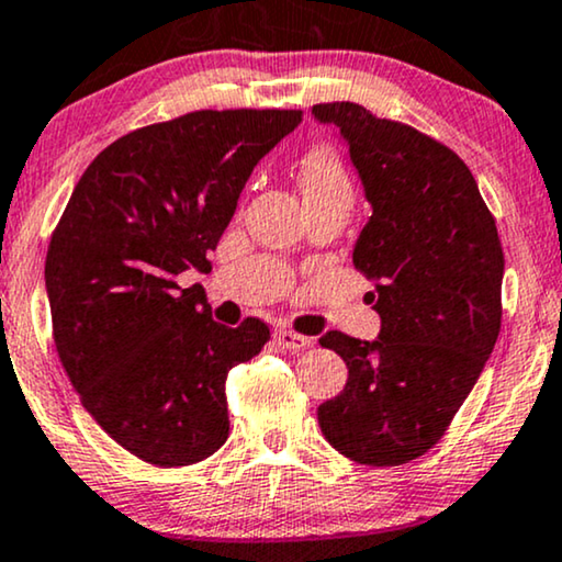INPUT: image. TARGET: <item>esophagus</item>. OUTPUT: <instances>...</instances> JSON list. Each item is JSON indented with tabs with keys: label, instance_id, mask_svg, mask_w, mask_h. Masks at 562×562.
Segmentation results:
<instances>
[{
	"label": "esophagus",
	"instance_id": "34e87169",
	"mask_svg": "<svg viewBox=\"0 0 562 562\" xmlns=\"http://www.w3.org/2000/svg\"><path fill=\"white\" fill-rule=\"evenodd\" d=\"M274 337H277V342H280L282 350H293V352L305 350V347L314 345V339L311 337H303V334L290 331V329H277Z\"/></svg>",
	"mask_w": 562,
	"mask_h": 562
}]
</instances>
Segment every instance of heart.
Masks as SVG:
<instances>
[{
	"label": "heart",
	"instance_id": "1",
	"mask_svg": "<svg viewBox=\"0 0 562 562\" xmlns=\"http://www.w3.org/2000/svg\"><path fill=\"white\" fill-rule=\"evenodd\" d=\"M301 187L305 196H314L334 189H350V183L334 153L316 147L301 162Z\"/></svg>",
	"mask_w": 562,
	"mask_h": 562
}]
</instances>
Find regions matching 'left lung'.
I'll list each match as a JSON object with an SVG mask.
<instances>
[{
    "mask_svg": "<svg viewBox=\"0 0 562 562\" xmlns=\"http://www.w3.org/2000/svg\"><path fill=\"white\" fill-rule=\"evenodd\" d=\"M337 126L373 215L352 265L379 282L375 339L326 331L347 383L318 407L324 438L347 459L396 467L438 443L470 396L501 331L503 248L472 170L457 153L363 105L318 103Z\"/></svg>",
    "mask_w": 562,
    "mask_h": 562,
    "instance_id": "1",
    "label": "left lung"
}]
</instances>
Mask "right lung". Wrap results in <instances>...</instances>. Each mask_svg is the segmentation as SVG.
<instances>
[{"label":"right lung","instance_id":"right-lung-1","mask_svg":"<svg viewBox=\"0 0 562 562\" xmlns=\"http://www.w3.org/2000/svg\"><path fill=\"white\" fill-rule=\"evenodd\" d=\"M301 111H194L124 134L90 162L46 254L54 342L92 420L158 467L228 440L225 381L269 339L259 318L217 324L179 288L228 228L257 162Z\"/></svg>","mask_w":562,"mask_h":562}]
</instances>
